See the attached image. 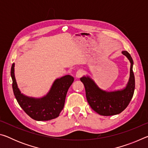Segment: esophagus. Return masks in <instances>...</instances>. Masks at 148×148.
Masks as SVG:
<instances>
[{
  "label": "esophagus",
  "instance_id": "1",
  "mask_svg": "<svg viewBox=\"0 0 148 148\" xmlns=\"http://www.w3.org/2000/svg\"><path fill=\"white\" fill-rule=\"evenodd\" d=\"M84 71H83V70H81V69L78 70V71H77L76 73V77H77V78H79V77H81L82 75L84 74Z\"/></svg>",
  "mask_w": 148,
  "mask_h": 148
}]
</instances>
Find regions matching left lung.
<instances>
[{
  "label": "left lung",
  "mask_w": 148,
  "mask_h": 148,
  "mask_svg": "<svg viewBox=\"0 0 148 148\" xmlns=\"http://www.w3.org/2000/svg\"><path fill=\"white\" fill-rule=\"evenodd\" d=\"M122 54L131 62L130 77L128 83L123 89L114 91H106L99 88L89 76H83L80 80L86 89L87 101L91 108L101 116H108L119 114L128 106L133 96L135 79L132 66L133 61L128 52L123 51Z\"/></svg>",
  "instance_id": "8db88e82"
}]
</instances>
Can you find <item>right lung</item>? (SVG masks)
<instances>
[{
	"instance_id": "right-lung-1",
	"label": "right lung",
	"mask_w": 148,
	"mask_h": 148,
	"mask_svg": "<svg viewBox=\"0 0 148 148\" xmlns=\"http://www.w3.org/2000/svg\"><path fill=\"white\" fill-rule=\"evenodd\" d=\"M15 64H12L11 77L14 94L25 112L36 121H48L56 118L63 109L69 88L74 77L66 75L55 80L49 92L41 98H34L21 93L17 86L14 74Z\"/></svg>"
}]
</instances>
